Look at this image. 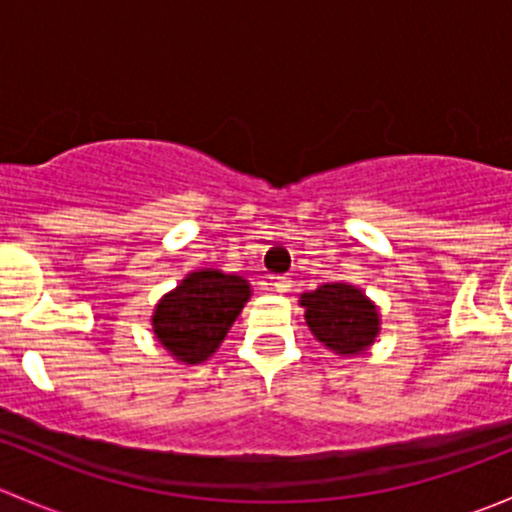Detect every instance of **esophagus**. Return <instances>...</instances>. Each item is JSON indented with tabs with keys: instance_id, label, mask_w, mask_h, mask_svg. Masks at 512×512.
Wrapping results in <instances>:
<instances>
[{
	"instance_id": "esophagus-1",
	"label": "esophagus",
	"mask_w": 512,
	"mask_h": 512,
	"mask_svg": "<svg viewBox=\"0 0 512 512\" xmlns=\"http://www.w3.org/2000/svg\"><path fill=\"white\" fill-rule=\"evenodd\" d=\"M289 277H272V287H275V292H280V294H285V292H289Z\"/></svg>"
}]
</instances>
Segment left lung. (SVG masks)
I'll list each match as a JSON object with an SVG mask.
<instances>
[{
	"label": "left lung",
	"instance_id": "left-lung-1",
	"mask_svg": "<svg viewBox=\"0 0 512 512\" xmlns=\"http://www.w3.org/2000/svg\"><path fill=\"white\" fill-rule=\"evenodd\" d=\"M307 324L319 342L337 354H359L379 334V314L374 304L352 285H322L302 294Z\"/></svg>",
	"mask_w": 512,
	"mask_h": 512
}]
</instances>
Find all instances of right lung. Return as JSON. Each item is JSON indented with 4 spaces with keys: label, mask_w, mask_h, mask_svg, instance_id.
<instances>
[{
    "label": "right lung",
    "mask_w": 512,
    "mask_h": 512,
    "mask_svg": "<svg viewBox=\"0 0 512 512\" xmlns=\"http://www.w3.org/2000/svg\"><path fill=\"white\" fill-rule=\"evenodd\" d=\"M247 299V280L218 270L193 272L160 299L153 332L175 359L200 364L220 347Z\"/></svg>",
    "instance_id": "add662e5"
}]
</instances>
